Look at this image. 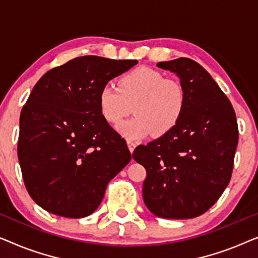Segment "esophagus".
<instances>
[{
  "label": "esophagus",
  "mask_w": 258,
  "mask_h": 258,
  "mask_svg": "<svg viewBox=\"0 0 258 258\" xmlns=\"http://www.w3.org/2000/svg\"><path fill=\"white\" fill-rule=\"evenodd\" d=\"M128 147H129L130 153H133V151L135 150V148H136V143L133 142V141H128Z\"/></svg>",
  "instance_id": "obj_1"
}]
</instances>
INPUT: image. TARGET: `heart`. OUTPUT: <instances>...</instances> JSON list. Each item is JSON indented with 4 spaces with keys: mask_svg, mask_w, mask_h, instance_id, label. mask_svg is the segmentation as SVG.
Segmentation results:
<instances>
[{
    "mask_svg": "<svg viewBox=\"0 0 258 258\" xmlns=\"http://www.w3.org/2000/svg\"><path fill=\"white\" fill-rule=\"evenodd\" d=\"M186 105V91L177 79L164 77L151 68H137L118 80V87L104 86L98 94L100 114L116 125L130 112L135 118L122 123L118 132L129 140H139L153 133L167 135L177 125Z\"/></svg>",
    "mask_w": 258,
    "mask_h": 258,
    "instance_id": "obj_1",
    "label": "heart"
}]
</instances>
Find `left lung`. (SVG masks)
<instances>
[{
	"mask_svg": "<svg viewBox=\"0 0 258 258\" xmlns=\"http://www.w3.org/2000/svg\"><path fill=\"white\" fill-rule=\"evenodd\" d=\"M179 77L186 105L167 135L139 146L133 157L147 170L143 201L170 220L200 216L220 199L231 178L238 125L234 108L210 74L190 58L157 63Z\"/></svg>",
	"mask_w": 258,
	"mask_h": 258,
	"instance_id": "8db88e82",
	"label": "left lung"
}]
</instances>
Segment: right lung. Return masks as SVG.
Instances as JSON below:
<instances>
[{"label": "right lung", "mask_w": 258, "mask_h": 258, "mask_svg": "<svg viewBox=\"0 0 258 258\" xmlns=\"http://www.w3.org/2000/svg\"><path fill=\"white\" fill-rule=\"evenodd\" d=\"M136 59L81 56L49 70L20 116L17 155L31 199L49 213L82 218L129 163L125 140L104 121L98 94Z\"/></svg>", "instance_id": "right-lung-1"}]
</instances>
